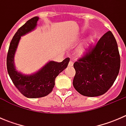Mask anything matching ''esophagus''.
<instances>
[{
	"mask_svg": "<svg viewBox=\"0 0 126 126\" xmlns=\"http://www.w3.org/2000/svg\"><path fill=\"white\" fill-rule=\"evenodd\" d=\"M73 64H74V63L71 61V62H69V63H68V66L72 67V66H73Z\"/></svg>",
	"mask_w": 126,
	"mask_h": 126,
	"instance_id": "34e87169",
	"label": "esophagus"
}]
</instances>
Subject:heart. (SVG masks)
Listing matches in <instances>:
<instances>
[{
  "label": "heart",
  "mask_w": 126,
  "mask_h": 126,
  "mask_svg": "<svg viewBox=\"0 0 126 126\" xmlns=\"http://www.w3.org/2000/svg\"><path fill=\"white\" fill-rule=\"evenodd\" d=\"M94 38L93 35H90L83 43L79 47L77 50V54L79 55H83L87 52L88 49L90 47L93 43H94Z\"/></svg>",
  "instance_id": "heart-1"
}]
</instances>
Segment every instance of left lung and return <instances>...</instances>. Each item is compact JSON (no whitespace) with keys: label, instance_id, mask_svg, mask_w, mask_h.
Returning <instances> with one entry per match:
<instances>
[{"label":"left lung","instance_id":"8db88e82","mask_svg":"<svg viewBox=\"0 0 126 126\" xmlns=\"http://www.w3.org/2000/svg\"><path fill=\"white\" fill-rule=\"evenodd\" d=\"M120 56L113 35L109 31L84 57L75 62L73 86L80 94H104L113 84L120 68Z\"/></svg>","mask_w":126,"mask_h":126}]
</instances>
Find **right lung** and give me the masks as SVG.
Masks as SVG:
<instances>
[{
    "label": "right lung",
    "instance_id": "1",
    "mask_svg": "<svg viewBox=\"0 0 126 126\" xmlns=\"http://www.w3.org/2000/svg\"><path fill=\"white\" fill-rule=\"evenodd\" d=\"M39 17L35 16L27 21L18 29L10 43L7 58L8 73L17 90L28 98H39L49 94L55 85V80L60 72L67 68L69 58L62 62H48L40 69L31 74H25L16 70L15 55L21 36L34 30Z\"/></svg>",
    "mask_w": 126,
    "mask_h": 126
}]
</instances>
